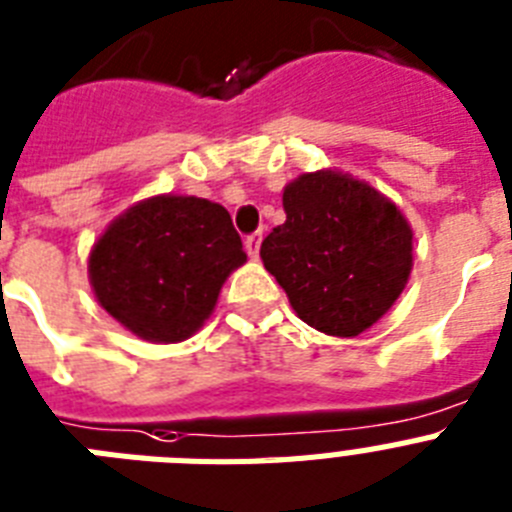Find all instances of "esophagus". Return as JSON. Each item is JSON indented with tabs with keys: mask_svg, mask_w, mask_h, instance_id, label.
Masks as SVG:
<instances>
[{
	"mask_svg": "<svg viewBox=\"0 0 512 512\" xmlns=\"http://www.w3.org/2000/svg\"><path fill=\"white\" fill-rule=\"evenodd\" d=\"M260 244H263V231H255L244 239V249L252 260H257V255H260Z\"/></svg>",
	"mask_w": 512,
	"mask_h": 512,
	"instance_id": "34e87169",
	"label": "esophagus"
}]
</instances>
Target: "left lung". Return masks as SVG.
<instances>
[{
	"mask_svg": "<svg viewBox=\"0 0 512 512\" xmlns=\"http://www.w3.org/2000/svg\"><path fill=\"white\" fill-rule=\"evenodd\" d=\"M286 223L260 257L296 317L325 336L354 338L395 304L414 268V229L364 179L307 171L283 187Z\"/></svg>",
	"mask_w": 512,
	"mask_h": 512,
	"instance_id": "left-lung-1",
	"label": "left lung"
}]
</instances>
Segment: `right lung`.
<instances>
[{"label":"right lung","mask_w":512,"mask_h":512,"mask_svg":"<svg viewBox=\"0 0 512 512\" xmlns=\"http://www.w3.org/2000/svg\"><path fill=\"white\" fill-rule=\"evenodd\" d=\"M247 263L229 210L195 195H153L119 213L88 255L96 302L132 336L182 343L213 315Z\"/></svg>","instance_id":"obj_1"}]
</instances>
